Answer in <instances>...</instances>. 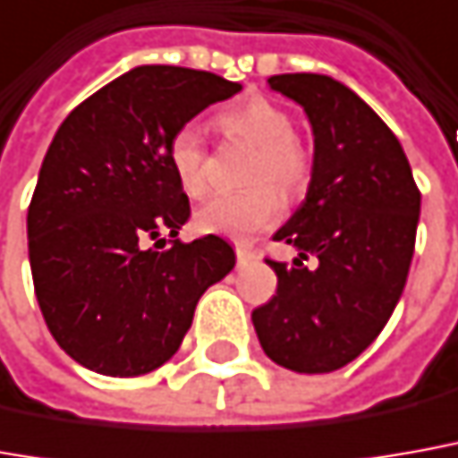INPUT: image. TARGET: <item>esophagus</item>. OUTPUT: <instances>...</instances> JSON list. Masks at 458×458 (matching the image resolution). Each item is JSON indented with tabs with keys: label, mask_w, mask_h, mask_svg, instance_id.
<instances>
[{
	"label": "esophagus",
	"mask_w": 458,
	"mask_h": 458,
	"mask_svg": "<svg viewBox=\"0 0 458 458\" xmlns=\"http://www.w3.org/2000/svg\"><path fill=\"white\" fill-rule=\"evenodd\" d=\"M235 255H238V266H250V263H255V258H258V255H255L250 248H245V245H235Z\"/></svg>",
	"instance_id": "1"
}]
</instances>
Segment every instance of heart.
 Listing matches in <instances>:
<instances>
[{
    "label": "heart",
    "instance_id": "b5f03b06",
    "mask_svg": "<svg viewBox=\"0 0 458 458\" xmlns=\"http://www.w3.org/2000/svg\"><path fill=\"white\" fill-rule=\"evenodd\" d=\"M217 124L228 138L255 145V157L248 170V182L253 188L210 198L198 210L195 223L205 233L245 241L270 225L281 213V195L276 184L283 192L306 188L310 180V155L293 138L291 114L266 98L230 105L217 114ZM167 163L188 198H203L208 192V150L198 130H175L167 142Z\"/></svg>",
    "mask_w": 458,
    "mask_h": 458
}]
</instances>
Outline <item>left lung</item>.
Returning a JSON list of instances; mask_svg holds the SVG:
<instances>
[{
  "label": "left lung",
  "instance_id": "obj_1",
  "mask_svg": "<svg viewBox=\"0 0 458 458\" xmlns=\"http://www.w3.org/2000/svg\"><path fill=\"white\" fill-rule=\"evenodd\" d=\"M270 89L306 110L313 173L306 200L273 241L293 266L266 260L278 291L253 310L258 341L283 369L328 373L360 356L399 303L413 258L421 192L388 124L326 74H276ZM313 257L317 268L302 260Z\"/></svg>",
  "mask_w": 458,
  "mask_h": 458
}]
</instances>
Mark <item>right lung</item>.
Here are the masks:
<instances>
[{
	"label": "right lung",
	"mask_w": 458,
	"mask_h": 458,
	"mask_svg": "<svg viewBox=\"0 0 458 458\" xmlns=\"http://www.w3.org/2000/svg\"><path fill=\"white\" fill-rule=\"evenodd\" d=\"M235 92L213 72L142 64L59 124L27 213L30 266L49 334L89 371L163 366L235 266L217 235L177 238L190 200L167 163L175 130Z\"/></svg>",
	"instance_id": "obj_1"
}]
</instances>
